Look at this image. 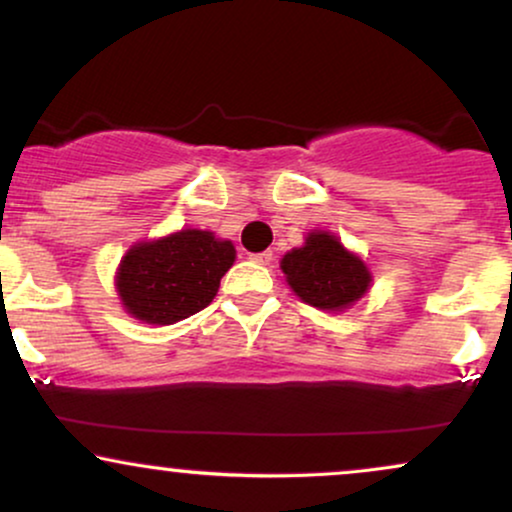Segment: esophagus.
<instances>
[{
  "mask_svg": "<svg viewBox=\"0 0 512 512\" xmlns=\"http://www.w3.org/2000/svg\"><path fill=\"white\" fill-rule=\"evenodd\" d=\"M250 260L257 264H269L272 262V250H264V252H257V255H250Z\"/></svg>",
  "mask_w": 512,
  "mask_h": 512,
  "instance_id": "obj_1",
  "label": "esophagus"
}]
</instances>
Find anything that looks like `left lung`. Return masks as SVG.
<instances>
[{
  "instance_id": "obj_1",
  "label": "left lung",
  "mask_w": 512,
  "mask_h": 512,
  "mask_svg": "<svg viewBox=\"0 0 512 512\" xmlns=\"http://www.w3.org/2000/svg\"><path fill=\"white\" fill-rule=\"evenodd\" d=\"M281 269L288 286L303 303L331 312L346 310L367 293L372 283L365 262L326 231L307 233L303 248L283 255Z\"/></svg>"
}]
</instances>
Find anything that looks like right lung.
I'll return each mask as SVG.
<instances>
[{
	"mask_svg": "<svg viewBox=\"0 0 512 512\" xmlns=\"http://www.w3.org/2000/svg\"><path fill=\"white\" fill-rule=\"evenodd\" d=\"M233 260L231 240L209 231H178L133 245L116 272V291L128 315L140 322L176 324L212 303Z\"/></svg>",
	"mask_w": 512,
	"mask_h": 512,
	"instance_id": "right-lung-1",
	"label": "right lung"
}]
</instances>
